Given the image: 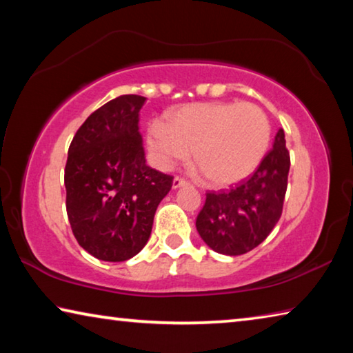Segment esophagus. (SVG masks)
<instances>
[{
	"mask_svg": "<svg viewBox=\"0 0 353 353\" xmlns=\"http://www.w3.org/2000/svg\"><path fill=\"white\" fill-rule=\"evenodd\" d=\"M188 182L185 181L182 177H174V181H172V188H181L183 185H187Z\"/></svg>",
	"mask_w": 353,
	"mask_h": 353,
	"instance_id": "34e87169",
	"label": "esophagus"
}]
</instances>
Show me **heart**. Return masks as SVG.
Returning <instances> with one entry per match:
<instances>
[{
    "label": "heart",
    "mask_w": 353,
    "mask_h": 353,
    "mask_svg": "<svg viewBox=\"0 0 353 353\" xmlns=\"http://www.w3.org/2000/svg\"><path fill=\"white\" fill-rule=\"evenodd\" d=\"M146 143L160 170H172L193 151L208 182L229 187L249 177L263 162L271 143V123L255 104H190L172 110L166 123L149 124Z\"/></svg>",
    "instance_id": "b5f03b06"
}]
</instances>
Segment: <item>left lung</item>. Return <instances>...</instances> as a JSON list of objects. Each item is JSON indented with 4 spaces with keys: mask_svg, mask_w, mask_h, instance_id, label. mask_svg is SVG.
Masks as SVG:
<instances>
[{
    "mask_svg": "<svg viewBox=\"0 0 353 353\" xmlns=\"http://www.w3.org/2000/svg\"><path fill=\"white\" fill-rule=\"evenodd\" d=\"M290 152L279 129L272 149L248 181L229 191H208L196 218L202 240L214 252L241 255L259 246L282 216Z\"/></svg>",
    "mask_w": 353,
    "mask_h": 353,
    "instance_id": "1",
    "label": "left lung"
}]
</instances>
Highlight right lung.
<instances>
[{
	"label": "right lung",
	"instance_id": "1",
	"mask_svg": "<svg viewBox=\"0 0 353 353\" xmlns=\"http://www.w3.org/2000/svg\"><path fill=\"white\" fill-rule=\"evenodd\" d=\"M146 98L123 94L94 110L73 137L65 165L68 221L77 243L103 261L145 248L172 176L149 168L140 134Z\"/></svg>",
	"mask_w": 353,
	"mask_h": 353
}]
</instances>
